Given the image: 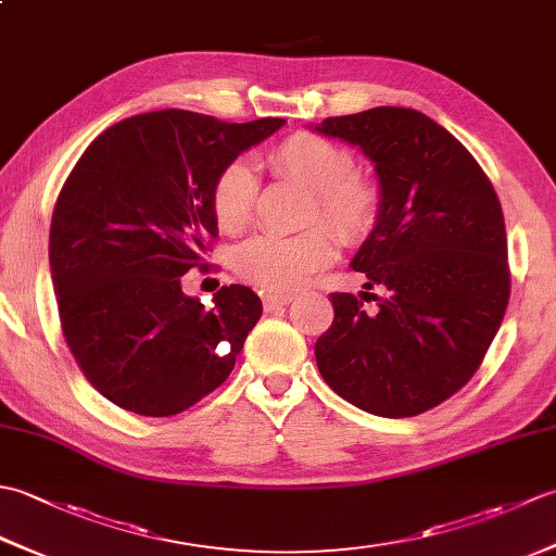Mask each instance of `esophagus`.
<instances>
[{
  "mask_svg": "<svg viewBox=\"0 0 556 556\" xmlns=\"http://www.w3.org/2000/svg\"><path fill=\"white\" fill-rule=\"evenodd\" d=\"M291 301H293L291 293H265V299H263L267 313L277 311V308H285V305H289Z\"/></svg>",
  "mask_w": 556,
  "mask_h": 556,
  "instance_id": "34e87169",
  "label": "esophagus"
}]
</instances>
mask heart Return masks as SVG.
Instances as JSON below:
<instances>
[{"mask_svg":"<svg viewBox=\"0 0 556 556\" xmlns=\"http://www.w3.org/2000/svg\"><path fill=\"white\" fill-rule=\"evenodd\" d=\"M267 167L281 181L311 191L305 222H325L341 243L356 245L368 239L380 222L382 193L356 169L351 150L337 140L299 131L267 152ZM257 181L251 167L231 162L212 186V210L229 233L243 231L253 219ZM334 255L332 236L323 227L293 236H253L236 248L233 269L241 279L267 291H293Z\"/></svg>","mask_w":556,"mask_h":556,"instance_id":"obj_1","label":"heart"}]
</instances>
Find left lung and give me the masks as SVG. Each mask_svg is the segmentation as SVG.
I'll return each instance as SVG.
<instances>
[{
  "label": "left lung",
  "mask_w": 556,
  "mask_h": 556,
  "mask_svg": "<svg viewBox=\"0 0 556 556\" xmlns=\"http://www.w3.org/2000/svg\"><path fill=\"white\" fill-rule=\"evenodd\" d=\"M315 131L358 146L380 181V222L351 267L363 291L332 293L315 361L334 392L382 418L440 406L480 368L511 293L500 198L476 157L430 116L375 108ZM365 295L378 311L362 308Z\"/></svg>",
  "instance_id": "obj_1"
}]
</instances>
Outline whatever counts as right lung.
Here are the masks:
<instances>
[{"mask_svg": "<svg viewBox=\"0 0 556 556\" xmlns=\"http://www.w3.org/2000/svg\"><path fill=\"white\" fill-rule=\"evenodd\" d=\"M285 119L227 124L160 110L100 134L56 198L50 271L66 344L88 382L138 416L167 418L227 380L263 303L222 287L181 291L217 239L212 186Z\"/></svg>", "mask_w": 556, "mask_h": 556, "instance_id": "add662e5", "label": "right lung"}]
</instances>
